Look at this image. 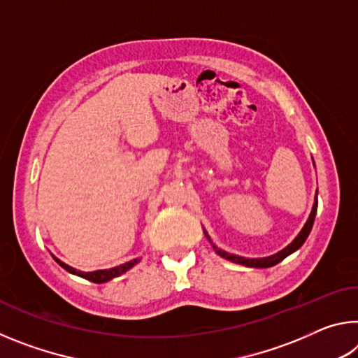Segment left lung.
I'll use <instances>...</instances> for the list:
<instances>
[{"label":"left lung","mask_w":358,"mask_h":358,"mask_svg":"<svg viewBox=\"0 0 358 358\" xmlns=\"http://www.w3.org/2000/svg\"><path fill=\"white\" fill-rule=\"evenodd\" d=\"M316 213H317V194H316V199H314V205H313L311 215H310V217H308V221H306L305 226H303V229L300 230V234L296 235L292 243L287 245L280 252H276V254H273V256H268V257L246 259V257H241V256H235V254H229L226 251H222L221 248H217L216 245H213V241L210 240L207 232H205V235H207V238L210 240V243H211V246H213V250L216 251V254H220L221 257L230 260V262H235V264H240V265H245V266H254V268H268V266H273L276 264H280L281 260H284L287 256H290V254L295 252L303 243H305L306 238H308V235H310L311 229H313L314 217H316Z\"/></svg>","instance_id":"left-lung-1"}]
</instances>
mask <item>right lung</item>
<instances>
[{
  "mask_svg": "<svg viewBox=\"0 0 358 358\" xmlns=\"http://www.w3.org/2000/svg\"><path fill=\"white\" fill-rule=\"evenodd\" d=\"M53 259H55L57 262H58L59 265H62L66 271H69V273H72V275H77V276H80V278H85V280H88V281H92V282H96V284L107 282V281L113 280V278H117V276H120V275H123L124 271H128L129 268H132V266H134V265L138 262V260H141V259H132V260H129V262L121 264V265H118V266H113V268H108V270L78 271V270H76V268H72V266H69L68 264L62 262V260L57 259L55 256H53Z\"/></svg>",
  "mask_w": 358,
  "mask_h": 358,
  "instance_id": "1",
  "label": "right lung"
}]
</instances>
